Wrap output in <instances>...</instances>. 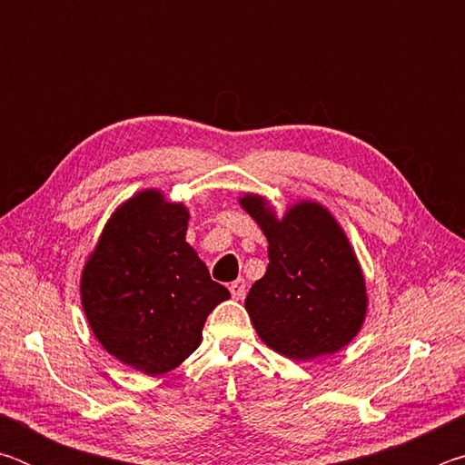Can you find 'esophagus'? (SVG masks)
Here are the masks:
<instances>
[{"label": "esophagus", "instance_id": "34e87169", "mask_svg": "<svg viewBox=\"0 0 465 465\" xmlns=\"http://www.w3.org/2000/svg\"><path fill=\"white\" fill-rule=\"evenodd\" d=\"M230 291H232V297L233 299H242L243 295H246V281L235 279L232 285H230Z\"/></svg>", "mask_w": 465, "mask_h": 465}]
</instances>
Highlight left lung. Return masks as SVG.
<instances>
[{"label":"left lung","mask_w":465,"mask_h":465,"mask_svg":"<svg viewBox=\"0 0 465 465\" xmlns=\"http://www.w3.org/2000/svg\"><path fill=\"white\" fill-rule=\"evenodd\" d=\"M240 203L269 240V266L246 297L258 336L295 361L332 355L349 344L363 324L367 295L357 258L332 215L302 203L279 222L258 196Z\"/></svg>","instance_id":"obj_1"}]
</instances>
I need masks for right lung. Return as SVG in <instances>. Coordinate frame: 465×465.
<instances>
[{
    "label": "right lung",
    "instance_id": "1",
    "mask_svg": "<svg viewBox=\"0 0 465 465\" xmlns=\"http://www.w3.org/2000/svg\"><path fill=\"white\" fill-rule=\"evenodd\" d=\"M188 213L160 193L133 196L110 219L82 274V303L100 344L149 375L201 344L204 320L230 291L186 243Z\"/></svg>",
    "mask_w": 465,
    "mask_h": 465
}]
</instances>
